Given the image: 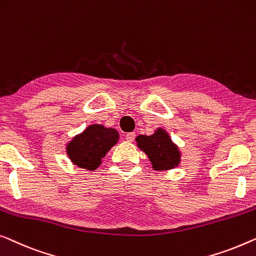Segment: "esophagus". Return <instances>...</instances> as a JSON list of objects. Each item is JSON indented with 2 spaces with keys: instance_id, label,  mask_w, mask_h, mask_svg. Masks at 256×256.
<instances>
[{
  "instance_id": "obj_1",
  "label": "esophagus",
  "mask_w": 256,
  "mask_h": 256,
  "mask_svg": "<svg viewBox=\"0 0 256 256\" xmlns=\"http://www.w3.org/2000/svg\"><path fill=\"white\" fill-rule=\"evenodd\" d=\"M126 140H127L128 142H132V140H135V132H128V134L126 135Z\"/></svg>"
}]
</instances>
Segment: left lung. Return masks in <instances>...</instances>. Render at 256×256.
Listing matches in <instances>:
<instances>
[{
	"mask_svg": "<svg viewBox=\"0 0 256 256\" xmlns=\"http://www.w3.org/2000/svg\"><path fill=\"white\" fill-rule=\"evenodd\" d=\"M137 146L149 157L156 171H168L176 168L181 162L179 148L170 137L165 129L158 128L152 135H138Z\"/></svg>",
	"mask_w": 256,
	"mask_h": 256,
	"instance_id": "1",
	"label": "left lung"
}]
</instances>
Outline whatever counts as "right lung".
I'll return each instance as SVG.
<instances>
[{
    "label": "right lung",
    "instance_id": "obj_1",
    "mask_svg": "<svg viewBox=\"0 0 256 256\" xmlns=\"http://www.w3.org/2000/svg\"><path fill=\"white\" fill-rule=\"evenodd\" d=\"M118 140L119 132L114 128L91 124L66 143V154L74 165L88 171H94Z\"/></svg>",
    "mask_w": 256,
    "mask_h": 256
}]
</instances>
